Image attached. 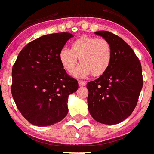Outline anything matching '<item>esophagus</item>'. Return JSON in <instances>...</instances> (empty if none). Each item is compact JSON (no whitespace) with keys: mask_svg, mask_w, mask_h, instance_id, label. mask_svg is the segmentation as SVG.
<instances>
[{"mask_svg":"<svg viewBox=\"0 0 154 154\" xmlns=\"http://www.w3.org/2000/svg\"><path fill=\"white\" fill-rule=\"evenodd\" d=\"M79 86H85L86 85V82L83 81V80H79Z\"/></svg>","mask_w":154,"mask_h":154,"instance_id":"34e87169","label":"esophagus"}]
</instances>
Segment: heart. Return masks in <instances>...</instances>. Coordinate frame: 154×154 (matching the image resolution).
I'll list each match as a JSON object with an SVG mask.
<instances>
[{"instance_id":"b5f03b06","label":"heart","mask_w":154,"mask_h":154,"mask_svg":"<svg viewBox=\"0 0 154 154\" xmlns=\"http://www.w3.org/2000/svg\"><path fill=\"white\" fill-rule=\"evenodd\" d=\"M112 50L105 38L83 36L72 42L70 50L63 48L59 53V60L66 71L71 74L78 65L75 75L85 77L92 74L94 77L103 75L109 69Z\"/></svg>"}]
</instances>
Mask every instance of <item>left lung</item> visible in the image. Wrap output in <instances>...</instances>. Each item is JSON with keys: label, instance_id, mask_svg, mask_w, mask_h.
Returning a JSON list of instances; mask_svg holds the SVG:
<instances>
[{"label": "left lung", "instance_id": "left-lung-1", "mask_svg": "<svg viewBox=\"0 0 154 154\" xmlns=\"http://www.w3.org/2000/svg\"><path fill=\"white\" fill-rule=\"evenodd\" d=\"M109 42L112 57L103 75L88 82V111L93 118L106 125L118 124L131 116L143 87L142 67L132 48L108 31L95 32Z\"/></svg>", "mask_w": 154, "mask_h": 154}]
</instances>
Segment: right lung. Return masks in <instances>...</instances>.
I'll return each mask as SVG.
<instances>
[{"mask_svg": "<svg viewBox=\"0 0 154 154\" xmlns=\"http://www.w3.org/2000/svg\"><path fill=\"white\" fill-rule=\"evenodd\" d=\"M72 37L69 32L42 36L20 51L13 66L12 97L22 116L34 125H51L68 113V97L79 85L62 67L59 53Z\"/></svg>", "mask_w": 154, "mask_h": 154, "instance_id": "1", "label": "right lung"}]
</instances>
